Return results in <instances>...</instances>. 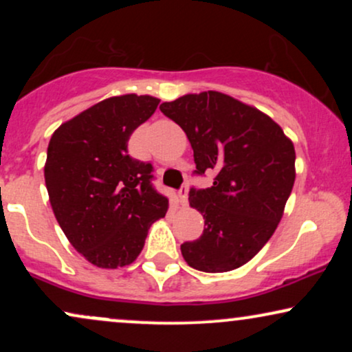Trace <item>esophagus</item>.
Here are the masks:
<instances>
[{
	"instance_id": "esophagus-1",
	"label": "esophagus",
	"mask_w": 352,
	"mask_h": 352,
	"mask_svg": "<svg viewBox=\"0 0 352 352\" xmlns=\"http://www.w3.org/2000/svg\"><path fill=\"white\" fill-rule=\"evenodd\" d=\"M187 192H188V187L187 185H184V187H182L180 190H179V200H180V204L184 205H187V201H188V197H187Z\"/></svg>"
}]
</instances>
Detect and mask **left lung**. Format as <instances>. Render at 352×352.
<instances>
[{
	"mask_svg": "<svg viewBox=\"0 0 352 352\" xmlns=\"http://www.w3.org/2000/svg\"><path fill=\"white\" fill-rule=\"evenodd\" d=\"M160 111L187 134L193 173H215L210 188H190L205 228L182 243L185 261L205 273L240 268L280 223L296 177L293 142L272 117L217 91L182 96Z\"/></svg>",
	"mask_w": 352,
	"mask_h": 352,
	"instance_id": "obj_1",
	"label": "left lung"
}]
</instances>
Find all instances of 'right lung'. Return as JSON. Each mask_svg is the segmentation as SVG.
Wrapping results in <instances>:
<instances>
[{"label": "right lung", "mask_w": 352, "mask_h": 352, "mask_svg": "<svg viewBox=\"0 0 352 352\" xmlns=\"http://www.w3.org/2000/svg\"><path fill=\"white\" fill-rule=\"evenodd\" d=\"M160 100L125 94L64 122L47 145L44 180L64 235L99 268L131 265L168 199L153 188V167L127 153L132 132Z\"/></svg>", "instance_id": "add662e5"}]
</instances>
